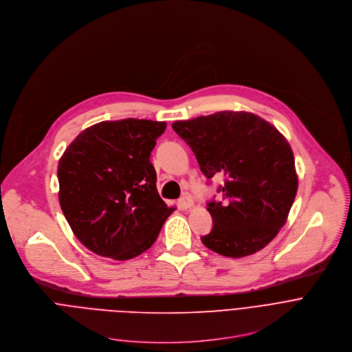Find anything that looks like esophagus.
Instances as JSON below:
<instances>
[{"mask_svg":"<svg viewBox=\"0 0 352 352\" xmlns=\"http://www.w3.org/2000/svg\"><path fill=\"white\" fill-rule=\"evenodd\" d=\"M179 205H180L183 209H188V208H191V206L194 205V202H192V198H191L188 194H184L183 197H180Z\"/></svg>","mask_w":352,"mask_h":352,"instance_id":"esophagus-1","label":"esophagus"}]
</instances>
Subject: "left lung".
<instances>
[{
	"mask_svg": "<svg viewBox=\"0 0 352 352\" xmlns=\"http://www.w3.org/2000/svg\"><path fill=\"white\" fill-rule=\"evenodd\" d=\"M206 179L222 175L223 201L208 202L214 228L205 247L243 258L266 247L287 221L298 176L294 154L273 124L251 112L222 111L172 123Z\"/></svg>",
	"mask_w": 352,
	"mask_h": 352,
	"instance_id": "left-lung-1",
	"label": "left lung"
}]
</instances>
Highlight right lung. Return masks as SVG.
I'll list each match as a JSON object with an SVG mask.
<instances>
[{"mask_svg":"<svg viewBox=\"0 0 352 352\" xmlns=\"http://www.w3.org/2000/svg\"><path fill=\"white\" fill-rule=\"evenodd\" d=\"M165 122L105 120L83 130L58 164L59 204L79 241L116 261L147 251L175 208L150 161Z\"/></svg>","mask_w":352,"mask_h":352,"instance_id":"right-lung-1","label":"right lung"}]
</instances>
